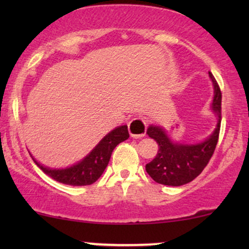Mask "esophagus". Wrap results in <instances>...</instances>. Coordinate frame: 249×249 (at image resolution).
Returning <instances> with one entry per match:
<instances>
[{
    "mask_svg": "<svg viewBox=\"0 0 249 249\" xmlns=\"http://www.w3.org/2000/svg\"><path fill=\"white\" fill-rule=\"evenodd\" d=\"M129 134L134 138H142L144 137L146 134V128H147V124L144 119L135 118L129 122L128 124Z\"/></svg>",
    "mask_w": 249,
    "mask_h": 249,
    "instance_id": "obj_1",
    "label": "esophagus"
}]
</instances>
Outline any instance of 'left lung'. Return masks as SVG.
Returning a JSON list of instances; mask_svg holds the SVG:
<instances>
[{
  "label": "left lung",
  "mask_w": 249,
  "mask_h": 249,
  "mask_svg": "<svg viewBox=\"0 0 249 249\" xmlns=\"http://www.w3.org/2000/svg\"><path fill=\"white\" fill-rule=\"evenodd\" d=\"M209 76L214 89L211 110L217 120L209 137L196 144H183L173 142L163 127L151 124L147 128V135L159 145L155 159L146 164V171L155 182L173 187L186 185L202 173L212 158L219 139L222 95L213 74L209 72Z\"/></svg>",
  "instance_id": "obj_1"
}]
</instances>
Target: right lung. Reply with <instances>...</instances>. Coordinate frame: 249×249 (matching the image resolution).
Instances as JSON below:
<instances>
[{
	"mask_svg": "<svg viewBox=\"0 0 249 249\" xmlns=\"http://www.w3.org/2000/svg\"><path fill=\"white\" fill-rule=\"evenodd\" d=\"M129 132L127 125H119L105 135L101 142L76 164L68 168L55 169L40 164L33 158L37 166L51 178L64 185L87 186L94 183L107 169L111 154L117 145L127 141Z\"/></svg>",
	"mask_w": 249,
	"mask_h": 249,
	"instance_id": "right-lung-1",
	"label": "right lung"
}]
</instances>
